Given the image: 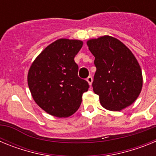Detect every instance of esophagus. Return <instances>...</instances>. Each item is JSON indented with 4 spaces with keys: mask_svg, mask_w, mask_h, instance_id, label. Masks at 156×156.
I'll list each match as a JSON object with an SVG mask.
<instances>
[{
    "mask_svg": "<svg viewBox=\"0 0 156 156\" xmlns=\"http://www.w3.org/2000/svg\"><path fill=\"white\" fill-rule=\"evenodd\" d=\"M87 81L88 83H89V84L91 85L92 82H93V78H92V76H88L87 78Z\"/></svg>",
    "mask_w": 156,
    "mask_h": 156,
    "instance_id": "obj_1",
    "label": "esophagus"
}]
</instances>
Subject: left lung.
Segmentation results:
<instances>
[{
    "mask_svg": "<svg viewBox=\"0 0 156 156\" xmlns=\"http://www.w3.org/2000/svg\"><path fill=\"white\" fill-rule=\"evenodd\" d=\"M94 58L93 90L101 105L111 111L130 105L142 88V73L137 59L121 41L109 36L87 41Z\"/></svg>",
    "mask_w": 156,
    "mask_h": 156,
    "instance_id": "8db88e82",
    "label": "left lung"
}]
</instances>
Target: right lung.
Returning a JSON list of instances; mask_svg holds the SVG:
<instances>
[{
  "mask_svg": "<svg viewBox=\"0 0 156 156\" xmlns=\"http://www.w3.org/2000/svg\"><path fill=\"white\" fill-rule=\"evenodd\" d=\"M83 46L77 40L59 39L35 59L28 73V85L34 101L56 117H67L80 106L87 81L78 76L74 58Z\"/></svg>",
  "mask_w": 156,
  "mask_h": 156,
  "instance_id": "right-lung-1",
  "label": "right lung"
}]
</instances>
